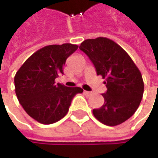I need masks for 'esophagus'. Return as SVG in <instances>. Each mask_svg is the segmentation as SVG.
<instances>
[{
  "label": "esophagus",
  "mask_w": 158,
  "mask_h": 158,
  "mask_svg": "<svg viewBox=\"0 0 158 158\" xmlns=\"http://www.w3.org/2000/svg\"><path fill=\"white\" fill-rule=\"evenodd\" d=\"M84 94H85L86 95H90V94H91L92 93L89 92V91H84Z\"/></svg>",
  "instance_id": "34e87169"
}]
</instances>
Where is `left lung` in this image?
I'll use <instances>...</instances> for the list:
<instances>
[{"label": "left lung", "instance_id": "8db88e82", "mask_svg": "<svg viewBox=\"0 0 158 158\" xmlns=\"http://www.w3.org/2000/svg\"><path fill=\"white\" fill-rule=\"evenodd\" d=\"M79 49L90 58L97 75L105 79L104 104L93 110L101 123L115 127L130 118L141 103L144 83L138 67L119 45L104 37L84 40Z\"/></svg>", "mask_w": 158, "mask_h": 158}]
</instances>
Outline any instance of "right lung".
<instances>
[{
    "label": "right lung",
    "instance_id": "right-lung-1",
    "mask_svg": "<svg viewBox=\"0 0 158 158\" xmlns=\"http://www.w3.org/2000/svg\"><path fill=\"white\" fill-rule=\"evenodd\" d=\"M78 45H48L33 53L15 75V91L25 112L39 123L49 125L65 116L72 98L83 92L81 87L56 84L66 59Z\"/></svg>",
    "mask_w": 158,
    "mask_h": 158
}]
</instances>
